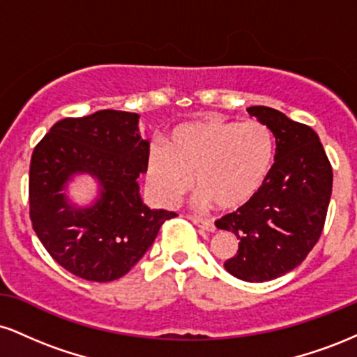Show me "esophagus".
<instances>
[{"label": "esophagus", "mask_w": 357, "mask_h": 357, "mask_svg": "<svg viewBox=\"0 0 357 357\" xmlns=\"http://www.w3.org/2000/svg\"><path fill=\"white\" fill-rule=\"evenodd\" d=\"M190 220L192 221V223L196 225V227H199V228H203V230H206V231H216V227H215V223H213V221H210V220H204V218H199V216H190Z\"/></svg>", "instance_id": "esophagus-1"}]
</instances>
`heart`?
<instances>
[{
	"instance_id": "1",
	"label": "heart",
	"mask_w": 357,
	"mask_h": 357,
	"mask_svg": "<svg viewBox=\"0 0 357 357\" xmlns=\"http://www.w3.org/2000/svg\"><path fill=\"white\" fill-rule=\"evenodd\" d=\"M166 146L153 144L146 158L147 190L174 204L195 184L202 206L235 210L264 186L273 162L272 132L258 121L211 117L174 127Z\"/></svg>"
}]
</instances>
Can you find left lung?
I'll return each mask as SVG.
<instances>
[{"mask_svg": "<svg viewBox=\"0 0 357 357\" xmlns=\"http://www.w3.org/2000/svg\"><path fill=\"white\" fill-rule=\"evenodd\" d=\"M275 137V158L264 186L238 210L216 221L233 233L238 250L225 268L245 282H267L294 270L321 236L333 192V167L309 126L275 109L253 105Z\"/></svg>", "mask_w": 357, "mask_h": 357, "instance_id": "1", "label": "left lung"}]
</instances>
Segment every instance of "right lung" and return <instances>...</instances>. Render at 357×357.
Returning a JSON list of instances; mask_svg holds the SVG:
<instances>
[{"instance_id":"1","label":"right lung","mask_w":357,"mask_h":357,"mask_svg":"<svg viewBox=\"0 0 357 357\" xmlns=\"http://www.w3.org/2000/svg\"><path fill=\"white\" fill-rule=\"evenodd\" d=\"M139 116L99 110L63 119L35 147L30 165V218L53 260L90 282L126 275L154 243L173 211L151 210L139 192L149 141ZM80 175L98 183L89 205L73 204L68 184Z\"/></svg>"}]
</instances>
